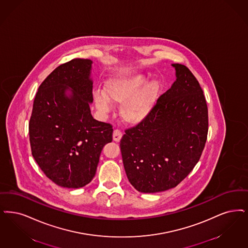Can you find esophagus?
Returning <instances> with one entry per match:
<instances>
[{
    "instance_id": "obj_1",
    "label": "esophagus",
    "mask_w": 248,
    "mask_h": 248,
    "mask_svg": "<svg viewBox=\"0 0 248 248\" xmlns=\"http://www.w3.org/2000/svg\"><path fill=\"white\" fill-rule=\"evenodd\" d=\"M122 137H123V134H122V132L120 131V130H114L113 131V135H112V139H113V141H115V142H119L121 139H122Z\"/></svg>"
}]
</instances>
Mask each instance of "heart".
Returning a JSON list of instances; mask_svg holds the SVG:
<instances>
[{"instance_id": "obj_1", "label": "heart", "mask_w": 248, "mask_h": 248, "mask_svg": "<svg viewBox=\"0 0 248 248\" xmlns=\"http://www.w3.org/2000/svg\"><path fill=\"white\" fill-rule=\"evenodd\" d=\"M145 75L129 77H115L109 78L104 85L103 93L94 92L93 100L101 113H108L110 103L120 104V116L130 125H137L144 122L154 109L159 94L160 84L153 79L148 81Z\"/></svg>"}]
</instances>
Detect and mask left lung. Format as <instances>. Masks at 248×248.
Segmentation results:
<instances>
[{
  "label": "left lung",
  "instance_id": "obj_1",
  "mask_svg": "<svg viewBox=\"0 0 248 248\" xmlns=\"http://www.w3.org/2000/svg\"><path fill=\"white\" fill-rule=\"evenodd\" d=\"M176 79L149 117L120 142L130 184L141 193L175 187L196 166L208 136V107L197 78L172 63Z\"/></svg>",
  "mask_w": 248,
  "mask_h": 248
}]
</instances>
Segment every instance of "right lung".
Segmentation results:
<instances>
[{
    "label": "right lung",
    "instance_id": "right-lung-1",
    "mask_svg": "<svg viewBox=\"0 0 248 248\" xmlns=\"http://www.w3.org/2000/svg\"><path fill=\"white\" fill-rule=\"evenodd\" d=\"M93 62L74 59L42 82L30 121L32 156L45 175L65 188H79L95 176L103 147L112 141L109 124L94 119Z\"/></svg>",
    "mask_w": 248,
    "mask_h": 248
}]
</instances>
